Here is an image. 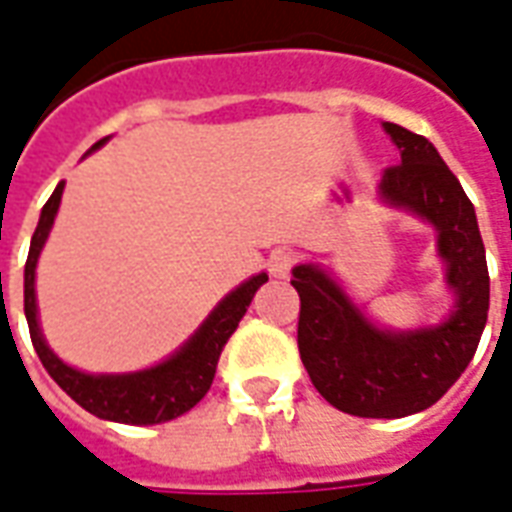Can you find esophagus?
Listing matches in <instances>:
<instances>
[{"mask_svg": "<svg viewBox=\"0 0 512 512\" xmlns=\"http://www.w3.org/2000/svg\"><path fill=\"white\" fill-rule=\"evenodd\" d=\"M296 266V255L290 252V249H277V252H271L268 257V271H271V277L285 279Z\"/></svg>", "mask_w": 512, "mask_h": 512, "instance_id": "1", "label": "esophagus"}]
</instances>
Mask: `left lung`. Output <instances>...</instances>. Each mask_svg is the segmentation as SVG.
I'll return each instance as SVG.
<instances>
[{
  "instance_id": "1",
  "label": "left lung",
  "mask_w": 512,
  "mask_h": 512,
  "mask_svg": "<svg viewBox=\"0 0 512 512\" xmlns=\"http://www.w3.org/2000/svg\"><path fill=\"white\" fill-rule=\"evenodd\" d=\"M384 131L400 164L384 169L381 197L428 219L439 233V257L455 293L450 318L430 329L389 332L370 323L321 266L301 263L290 285L299 290V354L312 384L334 408L370 419L425 411L472 362L488 321V266L474 205L425 136L395 123Z\"/></svg>"
}]
</instances>
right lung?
Returning <instances> with one entry per match:
<instances>
[{"instance_id": "obj_1", "label": "right lung", "mask_w": 512, "mask_h": 512, "mask_svg": "<svg viewBox=\"0 0 512 512\" xmlns=\"http://www.w3.org/2000/svg\"><path fill=\"white\" fill-rule=\"evenodd\" d=\"M104 142L106 139H101L95 147H101ZM62 189H65V183L54 189L49 202L40 211V222L32 235L27 266H24V312H27L29 337H32L40 362L49 370V376L84 411H90L95 417L126 422V425H158V422H169V419L186 414L211 389L224 345L230 340V334L238 329V323L246 315V307L255 299L257 288L268 282V274L246 279L244 285H238L230 296H224L189 343L169 356L167 362L150 367V370H139V373H123V376L82 373L76 367L65 365L46 345L38 326V304H35V266H38L40 249L49 238L57 208H60Z\"/></svg>"}]
</instances>
